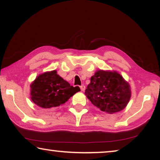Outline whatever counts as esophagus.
Instances as JSON below:
<instances>
[{
	"label": "esophagus",
	"mask_w": 160,
	"mask_h": 160,
	"mask_svg": "<svg viewBox=\"0 0 160 160\" xmlns=\"http://www.w3.org/2000/svg\"><path fill=\"white\" fill-rule=\"evenodd\" d=\"M80 90H81V91H82V92L85 91V86L84 85H81V86H80Z\"/></svg>",
	"instance_id": "esophagus-1"
}]
</instances>
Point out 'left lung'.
I'll use <instances>...</instances> for the list:
<instances>
[{"instance_id": "8db88e82", "label": "left lung", "mask_w": 160, "mask_h": 160, "mask_svg": "<svg viewBox=\"0 0 160 160\" xmlns=\"http://www.w3.org/2000/svg\"><path fill=\"white\" fill-rule=\"evenodd\" d=\"M85 94L92 104L108 113L123 110L131 97L129 83L115 70L96 71Z\"/></svg>"}]
</instances>
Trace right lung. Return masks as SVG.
Here are the masks:
<instances>
[{
  "label": "right lung",
  "mask_w": 160,
  "mask_h": 160,
  "mask_svg": "<svg viewBox=\"0 0 160 160\" xmlns=\"http://www.w3.org/2000/svg\"><path fill=\"white\" fill-rule=\"evenodd\" d=\"M80 91L79 87L70 86L56 70L39 75L30 85L32 101L43 109L63 104Z\"/></svg>",
  "instance_id": "1"
}]
</instances>
